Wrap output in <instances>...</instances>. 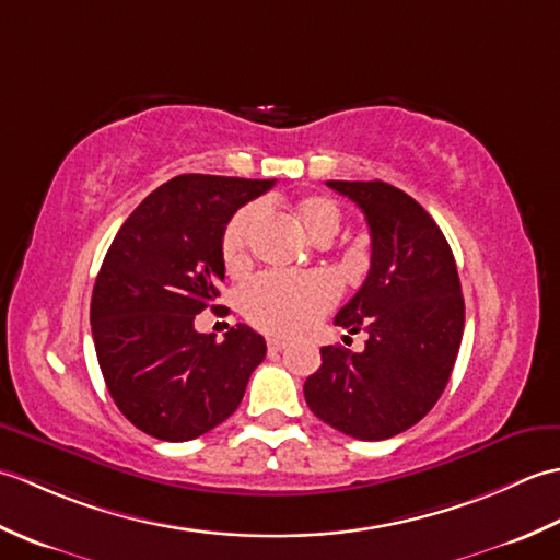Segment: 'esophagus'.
<instances>
[{"mask_svg": "<svg viewBox=\"0 0 560 560\" xmlns=\"http://www.w3.org/2000/svg\"><path fill=\"white\" fill-rule=\"evenodd\" d=\"M287 339H279V337H269L267 339V349L269 351H281V349H287Z\"/></svg>", "mask_w": 560, "mask_h": 560, "instance_id": "1", "label": "esophagus"}]
</instances>
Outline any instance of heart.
Instances as JSON below:
<instances>
[{"label": "heart", "mask_w": 560, "mask_h": 560, "mask_svg": "<svg viewBox=\"0 0 560 560\" xmlns=\"http://www.w3.org/2000/svg\"><path fill=\"white\" fill-rule=\"evenodd\" d=\"M261 217L259 205H247L225 223L221 237L223 265L231 271L247 265L249 233ZM303 233L313 243L331 241L339 233L341 209L325 195L303 197L295 205ZM339 299V287L329 273H287L267 271L247 283L241 293V311L257 329L267 335L291 337L311 329Z\"/></svg>", "instance_id": "1"}]
</instances>
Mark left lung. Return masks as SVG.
Returning a JSON list of instances; mask_svg holds the SVG:
<instances>
[{
	"instance_id": "1",
	"label": "left lung",
	"mask_w": 560,
	"mask_h": 560,
	"mask_svg": "<svg viewBox=\"0 0 560 560\" xmlns=\"http://www.w3.org/2000/svg\"><path fill=\"white\" fill-rule=\"evenodd\" d=\"M365 213L371 271L335 325L365 331V349L323 347L305 380L311 411L359 440H385L419 423L450 380L464 331L457 265L419 201L383 180H329Z\"/></svg>"
}]
</instances>
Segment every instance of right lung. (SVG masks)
<instances>
[{"instance_id":"1","label":"right lung","mask_w":560,"mask_h":560,"mask_svg":"<svg viewBox=\"0 0 560 560\" xmlns=\"http://www.w3.org/2000/svg\"><path fill=\"white\" fill-rule=\"evenodd\" d=\"M273 180L177 175L117 231L91 299V331L117 409L168 443L205 435L241 404L267 343L235 325L223 341L195 315L219 299L225 223ZM219 305H211L217 311Z\"/></svg>"}]
</instances>
